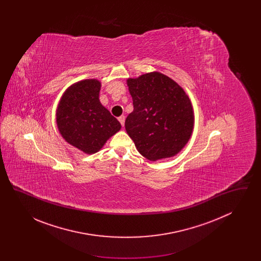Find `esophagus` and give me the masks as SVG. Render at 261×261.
<instances>
[{
	"label": "esophagus",
	"mask_w": 261,
	"mask_h": 261,
	"mask_svg": "<svg viewBox=\"0 0 261 261\" xmlns=\"http://www.w3.org/2000/svg\"><path fill=\"white\" fill-rule=\"evenodd\" d=\"M118 120H119V122H120V124L122 125V126H124V124H125V116H124V115H121V116H119V117H118Z\"/></svg>",
	"instance_id": "1"
}]
</instances>
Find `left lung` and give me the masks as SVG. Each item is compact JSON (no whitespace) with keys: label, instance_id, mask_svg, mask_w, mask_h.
I'll return each mask as SVG.
<instances>
[{"label":"left lung","instance_id":"left-lung-1","mask_svg":"<svg viewBox=\"0 0 261 261\" xmlns=\"http://www.w3.org/2000/svg\"><path fill=\"white\" fill-rule=\"evenodd\" d=\"M134 110L125 120L127 134L149 161L171 158L186 146L194 128L188 95L161 72L127 79Z\"/></svg>","mask_w":261,"mask_h":261}]
</instances>
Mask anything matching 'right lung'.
Masks as SVG:
<instances>
[{
  "mask_svg": "<svg viewBox=\"0 0 261 261\" xmlns=\"http://www.w3.org/2000/svg\"><path fill=\"white\" fill-rule=\"evenodd\" d=\"M100 86L97 79L75 83L64 92L57 110V125L62 138L88 154L99 151L121 128L100 103Z\"/></svg>",
  "mask_w": 261,
  "mask_h": 261,
  "instance_id": "1",
  "label": "right lung"
}]
</instances>
